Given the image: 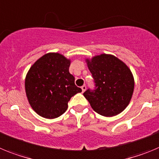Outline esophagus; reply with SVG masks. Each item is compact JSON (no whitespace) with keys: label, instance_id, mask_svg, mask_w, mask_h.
<instances>
[{"label":"esophagus","instance_id":"1","mask_svg":"<svg viewBox=\"0 0 159 159\" xmlns=\"http://www.w3.org/2000/svg\"><path fill=\"white\" fill-rule=\"evenodd\" d=\"M85 89H86V86H85V85H82V86H81V90H82V93H83V92H85Z\"/></svg>","mask_w":159,"mask_h":159}]
</instances>
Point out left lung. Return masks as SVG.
I'll list each match as a JSON object with an SVG mask.
<instances>
[{
    "label": "left lung",
    "mask_w": 159,
    "mask_h": 159,
    "mask_svg": "<svg viewBox=\"0 0 159 159\" xmlns=\"http://www.w3.org/2000/svg\"><path fill=\"white\" fill-rule=\"evenodd\" d=\"M94 79V90L83 93L95 112L105 117L118 115L129 105L134 79L125 62L112 54L102 53L85 58Z\"/></svg>",
    "instance_id": "obj_1"
}]
</instances>
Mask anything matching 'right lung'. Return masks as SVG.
<instances>
[{
    "label": "right lung",
    "instance_id": "right-lung-1",
    "mask_svg": "<svg viewBox=\"0 0 159 159\" xmlns=\"http://www.w3.org/2000/svg\"><path fill=\"white\" fill-rule=\"evenodd\" d=\"M71 61L59 53H45L30 67L25 89L30 106L38 115L53 119L68 108V102L81 88L69 71Z\"/></svg>",
    "mask_w": 159,
    "mask_h": 159
}]
</instances>
